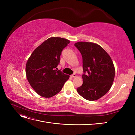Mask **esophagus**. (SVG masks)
Returning a JSON list of instances; mask_svg holds the SVG:
<instances>
[{
    "instance_id": "esophagus-1",
    "label": "esophagus",
    "mask_w": 135,
    "mask_h": 135,
    "mask_svg": "<svg viewBox=\"0 0 135 135\" xmlns=\"http://www.w3.org/2000/svg\"><path fill=\"white\" fill-rule=\"evenodd\" d=\"M76 75L75 74H73V75H71V78H75V77H76Z\"/></svg>"
}]
</instances>
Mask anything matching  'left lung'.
Wrapping results in <instances>:
<instances>
[{
  "label": "left lung",
  "mask_w": 135,
  "mask_h": 135,
  "mask_svg": "<svg viewBox=\"0 0 135 135\" xmlns=\"http://www.w3.org/2000/svg\"><path fill=\"white\" fill-rule=\"evenodd\" d=\"M83 58V84L77 92L84 99L95 101L104 96L112 86L115 68L108 53L92 42L75 43Z\"/></svg>",
  "instance_id": "1"
}]
</instances>
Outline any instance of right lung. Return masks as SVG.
<instances>
[{"instance_id":"obj_1","label":"right lung","mask_w":135,"mask_h":135,"mask_svg":"<svg viewBox=\"0 0 135 135\" xmlns=\"http://www.w3.org/2000/svg\"><path fill=\"white\" fill-rule=\"evenodd\" d=\"M69 43L70 40L65 38H50L36 48L28 58L26 65L27 79L42 97L56 95L70 77L55 69L60 63L61 52Z\"/></svg>"}]
</instances>
